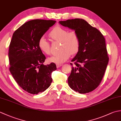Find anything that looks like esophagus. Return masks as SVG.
I'll use <instances>...</instances> for the list:
<instances>
[{"mask_svg":"<svg viewBox=\"0 0 121 121\" xmlns=\"http://www.w3.org/2000/svg\"><path fill=\"white\" fill-rule=\"evenodd\" d=\"M62 65H59V64H56V68H60V67H61V66H62Z\"/></svg>","mask_w":121,"mask_h":121,"instance_id":"obj_1","label":"esophagus"}]
</instances>
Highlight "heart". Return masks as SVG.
<instances>
[{
    "label": "heart",
    "mask_w": 121,
    "mask_h": 121,
    "mask_svg": "<svg viewBox=\"0 0 121 121\" xmlns=\"http://www.w3.org/2000/svg\"><path fill=\"white\" fill-rule=\"evenodd\" d=\"M49 36L52 40L60 42L59 50L56 55L48 59L49 62L61 64L68 60L70 55H75L80 48V40L75 31L69 32L68 30L60 26H56L51 30ZM39 49L46 55H50L51 48L49 42L45 37L39 38L38 43Z\"/></svg>",
    "instance_id": "b5f03b06"
}]
</instances>
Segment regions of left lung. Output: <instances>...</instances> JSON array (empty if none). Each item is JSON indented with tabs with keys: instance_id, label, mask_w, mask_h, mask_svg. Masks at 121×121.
Masks as SVG:
<instances>
[{
	"instance_id": "8db88e82",
	"label": "left lung",
	"mask_w": 121,
	"mask_h": 121,
	"mask_svg": "<svg viewBox=\"0 0 121 121\" xmlns=\"http://www.w3.org/2000/svg\"><path fill=\"white\" fill-rule=\"evenodd\" d=\"M59 23L75 30L80 40L79 50L71 61L75 66L68 78L69 86L80 94L93 91L101 83L109 62L104 37L83 19L68 20Z\"/></svg>"
}]
</instances>
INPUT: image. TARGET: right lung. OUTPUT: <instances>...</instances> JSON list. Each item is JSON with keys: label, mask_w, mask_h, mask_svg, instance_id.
Returning a JSON list of instances; mask_svg holds the SVG:
<instances>
[{"label": "right lung", "mask_w": 121, "mask_h": 121, "mask_svg": "<svg viewBox=\"0 0 121 121\" xmlns=\"http://www.w3.org/2000/svg\"><path fill=\"white\" fill-rule=\"evenodd\" d=\"M54 20H33L14 32L10 43L9 70L21 88L32 94L44 91L50 86L54 63L45 65L46 57L39 47V38L55 24Z\"/></svg>", "instance_id": "add662e5"}]
</instances>
